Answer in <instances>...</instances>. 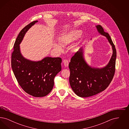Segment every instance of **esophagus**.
Listing matches in <instances>:
<instances>
[{"label":"esophagus","mask_w":129,"mask_h":129,"mask_svg":"<svg viewBox=\"0 0 129 129\" xmlns=\"http://www.w3.org/2000/svg\"><path fill=\"white\" fill-rule=\"evenodd\" d=\"M63 63L65 67H68L69 65V61L67 59H64L63 60Z\"/></svg>","instance_id":"obj_1"}]
</instances>
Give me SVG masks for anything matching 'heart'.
<instances>
[{"instance_id":"heart-1","label":"heart","mask_w":129,"mask_h":129,"mask_svg":"<svg viewBox=\"0 0 129 129\" xmlns=\"http://www.w3.org/2000/svg\"><path fill=\"white\" fill-rule=\"evenodd\" d=\"M82 33L81 31L77 29L68 32L67 33L64 34L60 37L59 43L62 44H67L80 37L82 35ZM54 47L55 49L59 51H61L62 50L61 46L58 43H55Z\"/></svg>"}]
</instances>
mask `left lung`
<instances>
[{
  "label": "left lung",
  "mask_w": 129,
  "mask_h": 129,
  "mask_svg": "<svg viewBox=\"0 0 129 129\" xmlns=\"http://www.w3.org/2000/svg\"><path fill=\"white\" fill-rule=\"evenodd\" d=\"M98 31L105 36L110 43L113 54L108 64L103 68L89 66L85 60L82 47L72 57L69 67V81L74 92L80 97H88L104 90L110 84L115 73L117 52L109 34L104 32L101 25H96Z\"/></svg>",
  "instance_id": "1"
}]
</instances>
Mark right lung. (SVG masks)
<instances>
[{"label": "right lung", "mask_w": 129, "mask_h": 129, "mask_svg": "<svg viewBox=\"0 0 129 129\" xmlns=\"http://www.w3.org/2000/svg\"><path fill=\"white\" fill-rule=\"evenodd\" d=\"M38 22H32L20 32L14 44L11 65L16 80L25 92L35 97H42L52 90L54 78L61 70L62 59L48 56L42 60L33 61L22 55L19 44L27 31Z\"/></svg>", "instance_id": "1"}]
</instances>
